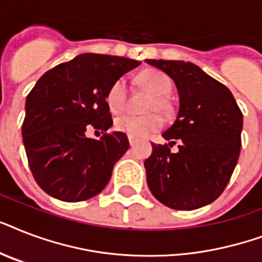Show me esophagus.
Instances as JSON below:
<instances>
[{"label": "esophagus", "mask_w": 262, "mask_h": 262, "mask_svg": "<svg viewBox=\"0 0 262 262\" xmlns=\"http://www.w3.org/2000/svg\"><path fill=\"white\" fill-rule=\"evenodd\" d=\"M136 143H137V140L133 139V137H129V144H130V147H135Z\"/></svg>", "instance_id": "obj_1"}]
</instances>
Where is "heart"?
I'll use <instances>...</instances> for the list:
<instances>
[{
	"label": "heart",
	"instance_id": "obj_1",
	"mask_svg": "<svg viewBox=\"0 0 262 262\" xmlns=\"http://www.w3.org/2000/svg\"><path fill=\"white\" fill-rule=\"evenodd\" d=\"M140 85L151 92L152 98L148 102V111L168 110V92L171 91V80L166 73L158 69H145L137 77ZM127 85L126 80L119 77L111 84L106 94V104L113 114H119L126 106ZM115 129L122 133H126L129 137L141 139L152 132L158 130L163 126V118L158 113H151L147 115H130L125 114L118 117L114 122Z\"/></svg>",
	"mask_w": 262,
	"mask_h": 262
}]
</instances>
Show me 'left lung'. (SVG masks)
<instances>
[{"label":"left lung","mask_w":262,"mask_h":262,"mask_svg":"<svg viewBox=\"0 0 262 262\" xmlns=\"http://www.w3.org/2000/svg\"><path fill=\"white\" fill-rule=\"evenodd\" d=\"M174 80L179 95L175 122L152 144L145 162L147 182L156 200L177 211L213 203L227 186L241 152L244 115L231 91L185 61L145 59ZM179 144V151L169 148Z\"/></svg>","instance_id":"left-lung-1"}]
</instances>
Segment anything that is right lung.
<instances>
[{
  "instance_id": "right-lung-1",
  "label": "right lung",
  "mask_w": 262,
  "mask_h": 262,
  "mask_svg": "<svg viewBox=\"0 0 262 262\" xmlns=\"http://www.w3.org/2000/svg\"><path fill=\"white\" fill-rule=\"evenodd\" d=\"M136 59L104 54L77 55L47 71L27 96L23 143L35 181L49 195L67 203L84 201L106 187L114 164L129 149L113 126L106 94ZM90 127L105 132L88 139Z\"/></svg>"
}]
</instances>
